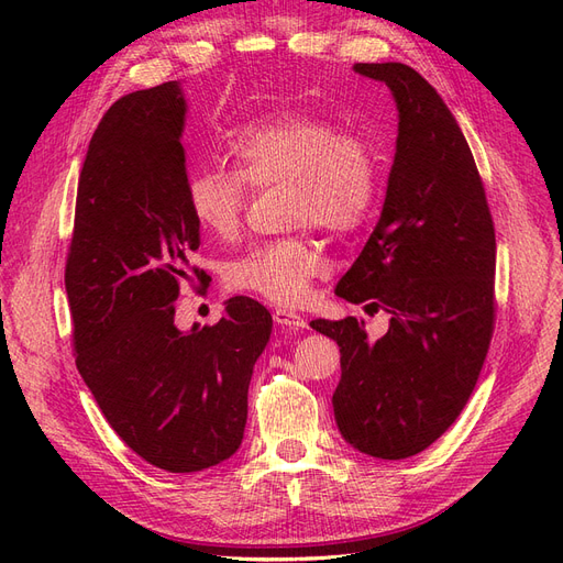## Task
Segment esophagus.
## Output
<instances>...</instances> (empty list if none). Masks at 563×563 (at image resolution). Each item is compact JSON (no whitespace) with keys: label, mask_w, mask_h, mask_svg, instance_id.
Masks as SVG:
<instances>
[{"label":"esophagus","mask_w":563,"mask_h":563,"mask_svg":"<svg viewBox=\"0 0 563 563\" xmlns=\"http://www.w3.org/2000/svg\"><path fill=\"white\" fill-rule=\"evenodd\" d=\"M274 320H276V324H280L285 329H292V331H299L306 327V320L299 313H295V310H287V308H276Z\"/></svg>","instance_id":"1"}]
</instances>
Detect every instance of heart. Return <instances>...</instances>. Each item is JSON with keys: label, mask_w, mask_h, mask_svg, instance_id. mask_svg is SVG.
Masks as SVG:
<instances>
[{"label": "heart", "mask_w": 563, "mask_h": 563, "mask_svg": "<svg viewBox=\"0 0 563 563\" xmlns=\"http://www.w3.org/2000/svg\"><path fill=\"white\" fill-rule=\"evenodd\" d=\"M236 169L203 166L187 178L195 220L222 241L239 236L250 187L287 185V222L301 232L247 247L229 264L227 285L276 306L301 303L329 274L324 247L310 224L350 234L366 222L380 195V153L373 136L316 111H287L245 122L229 136Z\"/></svg>", "instance_id": "obj_1"}]
</instances>
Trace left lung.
I'll list each match as a JSON object with an SVG mask.
<instances>
[{
  "label": "left lung",
  "mask_w": 563,
  "mask_h": 563,
  "mask_svg": "<svg viewBox=\"0 0 563 563\" xmlns=\"http://www.w3.org/2000/svg\"><path fill=\"white\" fill-rule=\"evenodd\" d=\"M355 71L391 90L399 139L380 220L336 295L391 320L378 341L357 318L310 327L341 347L331 404L343 439L406 460L441 439L481 376L496 320V236L481 172L441 95L401 62Z\"/></svg>",
  "instance_id": "8db88e82"
}]
</instances>
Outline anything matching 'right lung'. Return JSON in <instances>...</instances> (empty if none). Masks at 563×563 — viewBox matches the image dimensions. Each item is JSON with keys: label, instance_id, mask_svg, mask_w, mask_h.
<instances>
[{"label": "right lung", "instance_id": "add662e5", "mask_svg": "<svg viewBox=\"0 0 563 563\" xmlns=\"http://www.w3.org/2000/svg\"><path fill=\"white\" fill-rule=\"evenodd\" d=\"M185 101L176 80L124 95L82 162L65 287L78 373L103 418L145 462L195 473L232 456L271 313L247 297L216 324L176 329L199 222L187 206Z\"/></svg>", "mask_w": 563, "mask_h": 563}]
</instances>
